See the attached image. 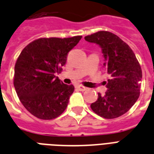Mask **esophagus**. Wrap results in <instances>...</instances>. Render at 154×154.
<instances>
[{"label": "esophagus", "instance_id": "obj_1", "mask_svg": "<svg viewBox=\"0 0 154 154\" xmlns=\"http://www.w3.org/2000/svg\"><path fill=\"white\" fill-rule=\"evenodd\" d=\"M77 88L78 90H80V91H81V92H84V91L87 90V88H86V87H85V86H83V85H77Z\"/></svg>", "mask_w": 154, "mask_h": 154}]
</instances>
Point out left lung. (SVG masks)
<instances>
[{
	"mask_svg": "<svg viewBox=\"0 0 154 154\" xmlns=\"http://www.w3.org/2000/svg\"><path fill=\"white\" fill-rule=\"evenodd\" d=\"M89 42L102 49L105 70L108 75L104 96L98 93V99L91 108L104 119L122 116L135 103L140 95L142 72L135 54L131 47L112 32L100 31L85 37Z\"/></svg>",
	"mask_w": 154,
	"mask_h": 154,
	"instance_id": "1",
	"label": "left lung"
}]
</instances>
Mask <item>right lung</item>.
Segmentation results:
<instances>
[{
  "label": "right lung",
  "instance_id": "1",
  "mask_svg": "<svg viewBox=\"0 0 154 154\" xmlns=\"http://www.w3.org/2000/svg\"><path fill=\"white\" fill-rule=\"evenodd\" d=\"M82 36L40 38L21 51L15 65L14 87L23 107L37 118L53 119L63 113L74 91L55 76Z\"/></svg>",
  "mask_w": 154,
  "mask_h": 154
}]
</instances>
